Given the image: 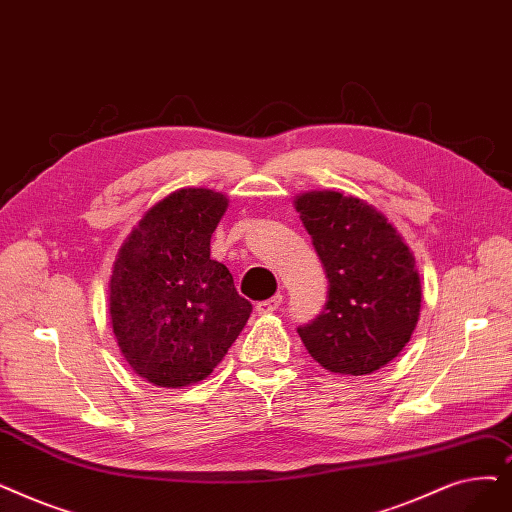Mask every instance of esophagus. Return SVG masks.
Here are the masks:
<instances>
[{
	"instance_id": "esophagus-1",
	"label": "esophagus",
	"mask_w": 512,
	"mask_h": 512,
	"mask_svg": "<svg viewBox=\"0 0 512 512\" xmlns=\"http://www.w3.org/2000/svg\"><path fill=\"white\" fill-rule=\"evenodd\" d=\"M280 303H282V295H274L270 299L259 301L255 305V309H257V314H270V311H276L280 307Z\"/></svg>"
}]
</instances>
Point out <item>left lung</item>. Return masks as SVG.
Wrapping results in <instances>:
<instances>
[{"mask_svg":"<svg viewBox=\"0 0 512 512\" xmlns=\"http://www.w3.org/2000/svg\"><path fill=\"white\" fill-rule=\"evenodd\" d=\"M295 209L328 278L322 314L297 332L322 368L362 376L406 347L420 316V276L412 251L387 217L355 196L320 190Z\"/></svg>","mask_w":512,"mask_h":512,"instance_id":"left-lung-1","label":"left lung"}]
</instances>
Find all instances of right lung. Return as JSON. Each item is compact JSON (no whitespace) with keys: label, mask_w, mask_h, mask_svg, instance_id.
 <instances>
[{"label":"right lung","mask_w":512,"mask_h":512,"mask_svg":"<svg viewBox=\"0 0 512 512\" xmlns=\"http://www.w3.org/2000/svg\"><path fill=\"white\" fill-rule=\"evenodd\" d=\"M228 196L182 188L150 207L121 244L108 284L115 339L131 370L157 387L207 379L253 305L236 293L211 236Z\"/></svg>","instance_id":"right-lung-1"}]
</instances>
